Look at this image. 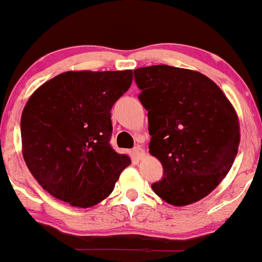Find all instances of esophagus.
<instances>
[{
	"instance_id": "34e87169",
	"label": "esophagus",
	"mask_w": 262,
	"mask_h": 262,
	"mask_svg": "<svg viewBox=\"0 0 262 262\" xmlns=\"http://www.w3.org/2000/svg\"><path fill=\"white\" fill-rule=\"evenodd\" d=\"M133 154L136 155L137 158H142L143 155L145 154V151H144V149L142 148V146H139V145H137L136 148L133 149Z\"/></svg>"
}]
</instances>
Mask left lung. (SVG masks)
<instances>
[{"label":"left lung","instance_id":"obj_1","mask_svg":"<svg viewBox=\"0 0 262 262\" xmlns=\"http://www.w3.org/2000/svg\"><path fill=\"white\" fill-rule=\"evenodd\" d=\"M134 80L148 111L149 151L164 169L151 189L175 206L203 199L226 177L237 154L240 128L234 108L199 72L150 66L134 71Z\"/></svg>","mask_w":262,"mask_h":262}]
</instances>
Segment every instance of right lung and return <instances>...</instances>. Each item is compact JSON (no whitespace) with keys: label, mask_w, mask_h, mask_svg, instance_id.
<instances>
[{"label":"right lung","mask_w":262,"mask_h":262,"mask_svg":"<svg viewBox=\"0 0 262 262\" xmlns=\"http://www.w3.org/2000/svg\"><path fill=\"white\" fill-rule=\"evenodd\" d=\"M132 79V71L66 72L42 84L26 103L25 162L52 196L89 208L113 191L130 159L111 145V109Z\"/></svg>","instance_id":"obj_1"}]
</instances>
